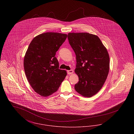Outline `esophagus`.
Segmentation results:
<instances>
[{
	"mask_svg": "<svg viewBox=\"0 0 134 134\" xmlns=\"http://www.w3.org/2000/svg\"><path fill=\"white\" fill-rule=\"evenodd\" d=\"M73 73V71L72 70H67V74H71Z\"/></svg>",
	"mask_w": 134,
	"mask_h": 134,
	"instance_id": "34e87169",
	"label": "esophagus"
}]
</instances>
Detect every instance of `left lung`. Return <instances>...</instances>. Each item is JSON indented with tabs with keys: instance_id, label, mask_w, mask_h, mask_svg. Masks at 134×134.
Listing matches in <instances>:
<instances>
[{
	"instance_id": "left-lung-1",
	"label": "left lung",
	"mask_w": 134,
	"mask_h": 134,
	"mask_svg": "<svg viewBox=\"0 0 134 134\" xmlns=\"http://www.w3.org/2000/svg\"><path fill=\"white\" fill-rule=\"evenodd\" d=\"M69 43L76 57L75 72L79 81L74 88L78 93L90 97L102 88L108 75L109 57L97 36L87 32H71Z\"/></svg>"
}]
</instances>
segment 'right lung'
Masks as SVG:
<instances>
[{
    "instance_id": "obj_1",
    "label": "right lung",
    "mask_w": 134,
    "mask_h": 134,
    "mask_svg": "<svg viewBox=\"0 0 134 134\" xmlns=\"http://www.w3.org/2000/svg\"><path fill=\"white\" fill-rule=\"evenodd\" d=\"M66 34L47 32L33 38L24 57L27 79L34 91L46 97L57 91L67 72L59 69L56 53L67 38Z\"/></svg>"
}]
</instances>
